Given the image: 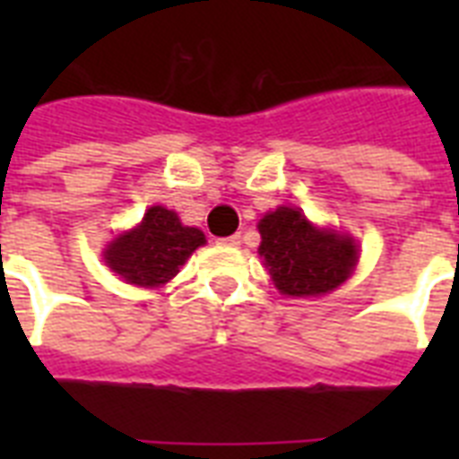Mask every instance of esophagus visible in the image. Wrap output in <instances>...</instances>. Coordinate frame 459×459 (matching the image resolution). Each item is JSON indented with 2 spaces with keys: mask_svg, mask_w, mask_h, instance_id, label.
I'll return each instance as SVG.
<instances>
[{
  "mask_svg": "<svg viewBox=\"0 0 459 459\" xmlns=\"http://www.w3.org/2000/svg\"><path fill=\"white\" fill-rule=\"evenodd\" d=\"M240 240H243V238H240V233H233V236H229V238H221L219 243H221V245H230V247H236V245H240Z\"/></svg>",
  "mask_w": 459,
  "mask_h": 459,
  "instance_id": "obj_1",
  "label": "esophagus"
}]
</instances>
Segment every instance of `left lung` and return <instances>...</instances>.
<instances>
[{"instance_id": "8db88e82", "label": "left lung", "mask_w": 459, "mask_h": 459, "mask_svg": "<svg viewBox=\"0 0 459 459\" xmlns=\"http://www.w3.org/2000/svg\"><path fill=\"white\" fill-rule=\"evenodd\" d=\"M259 255L283 295L309 298L333 290L357 264V245L331 230L314 229L293 207H279L259 221Z\"/></svg>"}]
</instances>
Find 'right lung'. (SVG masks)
<instances>
[{
    "instance_id": "1",
    "label": "right lung",
    "mask_w": 459,
    "mask_h": 459,
    "mask_svg": "<svg viewBox=\"0 0 459 459\" xmlns=\"http://www.w3.org/2000/svg\"><path fill=\"white\" fill-rule=\"evenodd\" d=\"M204 245L200 229L183 226L176 212L147 209L138 229L118 236L107 247L104 259L111 272L135 286H161L178 273V266Z\"/></svg>"
}]
</instances>
